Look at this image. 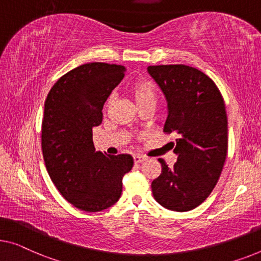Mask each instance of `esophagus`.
Here are the masks:
<instances>
[{"label": "esophagus", "instance_id": "obj_1", "mask_svg": "<svg viewBox=\"0 0 261 261\" xmlns=\"http://www.w3.org/2000/svg\"><path fill=\"white\" fill-rule=\"evenodd\" d=\"M145 157H144V155H141V154H136V155H134V161H135V163H137V164H139V163H143L144 161H145Z\"/></svg>", "mask_w": 261, "mask_h": 261}]
</instances>
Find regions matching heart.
<instances>
[{
	"label": "heart",
	"instance_id": "heart-1",
	"mask_svg": "<svg viewBox=\"0 0 261 261\" xmlns=\"http://www.w3.org/2000/svg\"><path fill=\"white\" fill-rule=\"evenodd\" d=\"M130 91L137 103V106H142L145 103L157 102V90L154 85L149 81H136L130 85ZM112 97L107 100V106L111 103Z\"/></svg>",
	"mask_w": 261,
	"mask_h": 261
}]
</instances>
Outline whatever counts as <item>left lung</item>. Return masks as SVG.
<instances>
[{
	"label": "left lung",
	"instance_id": "8db88e82",
	"mask_svg": "<svg viewBox=\"0 0 261 261\" xmlns=\"http://www.w3.org/2000/svg\"><path fill=\"white\" fill-rule=\"evenodd\" d=\"M147 71L168 102L164 132H176L173 168L164 159L152 181L163 207L186 212L199 206L219 179L227 154V115L223 96L211 79L184 64L150 65Z\"/></svg>",
	"mask_w": 261,
	"mask_h": 261
}]
</instances>
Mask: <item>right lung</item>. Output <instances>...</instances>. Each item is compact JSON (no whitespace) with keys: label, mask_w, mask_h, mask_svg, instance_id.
Returning <instances> with one entry per match:
<instances>
[{"label":"right lung","mask_w":261,"mask_h":261,"mask_svg":"<svg viewBox=\"0 0 261 261\" xmlns=\"http://www.w3.org/2000/svg\"><path fill=\"white\" fill-rule=\"evenodd\" d=\"M117 64L93 62L70 70L49 91L42 120L45 168L65 200L85 212L117 203L122 179L134 166L130 154L95 150L92 127L102 123V109L125 75Z\"/></svg>","instance_id":"add662e5"}]
</instances>
